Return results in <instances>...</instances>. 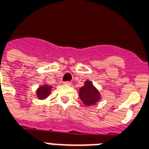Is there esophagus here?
<instances>
[{"label":"esophagus","mask_w":149,"mask_h":149,"mask_svg":"<svg viewBox=\"0 0 149 149\" xmlns=\"http://www.w3.org/2000/svg\"><path fill=\"white\" fill-rule=\"evenodd\" d=\"M63 84L66 85V86H70V85H72V82H70V81H65Z\"/></svg>","instance_id":"esophagus-1"}]
</instances>
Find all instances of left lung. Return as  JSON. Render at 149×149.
Returning <instances> with one entry per match:
<instances>
[{
	"mask_svg": "<svg viewBox=\"0 0 149 149\" xmlns=\"http://www.w3.org/2000/svg\"><path fill=\"white\" fill-rule=\"evenodd\" d=\"M79 97L86 106L95 105L101 99L100 93L91 81H86L84 83V85L80 88Z\"/></svg>",
	"mask_w": 149,
	"mask_h": 149,
	"instance_id": "obj_1",
	"label": "left lung"
}]
</instances>
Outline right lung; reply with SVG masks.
Listing matches in <instances>:
<instances>
[{
    "instance_id": "add662e5",
    "label": "right lung",
    "mask_w": 149,
    "mask_h": 149,
    "mask_svg": "<svg viewBox=\"0 0 149 149\" xmlns=\"http://www.w3.org/2000/svg\"><path fill=\"white\" fill-rule=\"evenodd\" d=\"M52 86L49 85V84H43L38 87L36 92V95H37V99L39 100H45L47 97H49L51 92H52Z\"/></svg>"
}]
</instances>
